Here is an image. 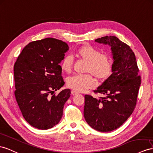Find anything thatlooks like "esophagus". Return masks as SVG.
Wrapping results in <instances>:
<instances>
[{
  "mask_svg": "<svg viewBox=\"0 0 153 153\" xmlns=\"http://www.w3.org/2000/svg\"><path fill=\"white\" fill-rule=\"evenodd\" d=\"M71 93H72V94L73 96H75V95H76V94H78V92H77L75 91H71Z\"/></svg>",
  "mask_w": 153,
  "mask_h": 153,
  "instance_id": "esophagus-1",
  "label": "esophagus"
}]
</instances>
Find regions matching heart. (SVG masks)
<instances>
[{
	"label": "heart",
	"instance_id": "1",
	"mask_svg": "<svg viewBox=\"0 0 153 153\" xmlns=\"http://www.w3.org/2000/svg\"><path fill=\"white\" fill-rule=\"evenodd\" d=\"M76 56L87 62L85 72L88 74L77 75L68 78L67 86L77 92H85L94 87L93 76L99 82H104L111 77L112 73V61L107 53H101L98 50L90 45H84L78 48ZM73 58L70 56L64 57L61 62V69L70 72L73 67Z\"/></svg>",
	"mask_w": 153,
	"mask_h": 153
}]
</instances>
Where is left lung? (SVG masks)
I'll list each match as a JSON object with an SVG mask.
<instances>
[{
	"label": "left lung",
	"instance_id": "left-lung-1",
	"mask_svg": "<svg viewBox=\"0 0 153 153\" xmlns=\"http://www.w3.org/2000/svg\"><path fill=\"white\" fill-rule=\"evenodd\" d=\"M95 41L111 47L112 74L94 91L106 96L96 99L85 96L84 117L95 130L110 132L122 125L134 111L141 77L135 55L128 45L115 36L103 37Z\"/></svg>",
	"mask_w": 153,
	"mask_h": 153
}]
</instances>
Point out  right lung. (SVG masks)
I'll use <instances>...</instances> for the list:
<instances>
[{"instance_id": "right-lung-1", "label": "right lung", "mask_w": 153, "mask_h": 153, "mask_svg": "<svg viewBox=\"0 0 153 153\" xmlns=\"http://www.w3.org/2000/svg\"><path fill=\"white\" fill-rule=\"evenodd\" d=\"M66 42L46 38L30 42L14 65L15 96L25 120L41 130L59 122L70 89L53 94L64 85L59 63L68 50Z\"/></svg>"}]
</instances>
